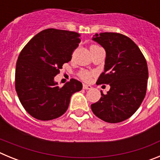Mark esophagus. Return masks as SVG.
<instances>
[{
  "mask_svg": "<svg viewBox=\"0 0 160 160\" xmlns=\"http://www.w3.org/2000/svg\"><path fill=\"white\" fill-rule=\"evenodd\" d=\"M83 89H85V90H90V89H92V87L90 86V85L83 84Z\"/></svg>",
  "mask_w": 160,
  "mask_h": 160,
  "instance_id": "34e87169",
  "label": "esophagus"
}]
</instances>
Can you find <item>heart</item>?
Returning a JSON list of instances; mask_svg holds the SVG:
<instances>
[{"label": "heart", "mask_w": 160, "mask_h": 160, "mask_svg": "<svg viewBox=\"0 0 160 160\" xmlns=\"http://www.w3.org/2000/svg\"><path fill=\"white\" fill-rule=\"evenodd\" d=\"M96 46H91V48L96 47ZM92 76H93V73H91V72L87 71V70H82V71L79 73V77L81 78L83 81L85 82L90 81V79H91Z\"/></svg>", "instance_id": "b5f03b06"}]
</instances>
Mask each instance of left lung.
I'll use <instances>...</instances> for the list:
<instances>
[{
  "label": "left lung",
  "mask_w": 160,
  "mask_h": 160,
  "mask_svg": "<svg viewBox=\"0 0 160 160\" xmlns=\"http://www.w3.org/2000/svg\"><path fill=\"white\" fill-rule=\"evenodd\" d=\"M94 42L106 50L104 72L97 84H109L107 94L91 105L98 118L110 123L128 119L140 107L146 95L148 69L146 59L131 38L118 32L96 33Z\"/></svg>",
  "instance_id": "obj_1"
}]
</instances>
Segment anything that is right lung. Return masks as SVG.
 I'll return each mask as SVG.
<instances>
[{"instance_id": "obj_1", "label": "right lung", "mask_w": 160, "mask_h": 160, "mask_svg": "<svg viewBox=\"0 0 160 160\" xmlns=\"http://www.w3.org/2000/svg\"><path fill=\"white\" fill-rule=\"evenodd\" d=\"M81 42L75 32L56 29L42 30L25 45L18 56L15 88L25 110L37 119L47 121L67 111L70 97L82 84L70 79L62 87L54 82L64 63L71 60Z\"/></svg>"}]
</instances>
